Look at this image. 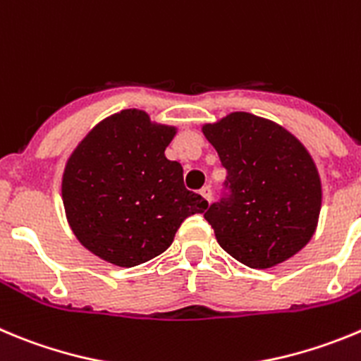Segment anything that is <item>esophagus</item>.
Returning <instances> with one entry per match:
<instances>
[{
	"instance_id": "obj_1",
	"label": "esophagus",
	"mask_w": 361,
	"mask_h": 361,
	"mask_svg": "<svg viewBox=\"0 0 361 361\" xmlns=\"http://www.w3.org/2000/svg\"><path fill=\"white\" fill-rule=\"evenodd\" d=\"M200 195H202V197L206 198L207 202H211V197H213V193H211V188L209 186H204L202 190H200Z\"/></svg>"
}]
</instances>
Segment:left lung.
Here are the masks:
<instances>
[{
  "mask_svg": "<svg viewBox=\"0 0 361 361\" xmlns=\"http://www.w3.org/2000/svg\"><path fill=\"white\" fill-rule=\"evenodd\" d=\"M202 132L227 171L221 198L204 213L221 249L250 269L299 252L315 233L322 200L308 150L249 112H233Z\"/></svg>",
  "mask_w": 361,
  "mask_h": 361,
  "instance_id": "8db88e82",
  "label": "left lung"
}]
</instances>
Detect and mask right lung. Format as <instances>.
Here are the masks:
<instances>
[{
    "instance_id": "right-lung-1",
    "label": "right lung",
    "mask_w": 361,
    "mask_h": 361,
    "mask_svg": "<svg viewBox=\"0 0 361 361\" xmlns=\"http://www.w3.org/2000/svg\"><path fill=\"white\" fill-rule=\"evenodd\" d=\"M175 128L127 109L85 135L66 164L62 200L71 231L94 256L135 267L163 254L188 216L207 202L184 188L164 150Z\"/></svg>"
}]
</instances>
